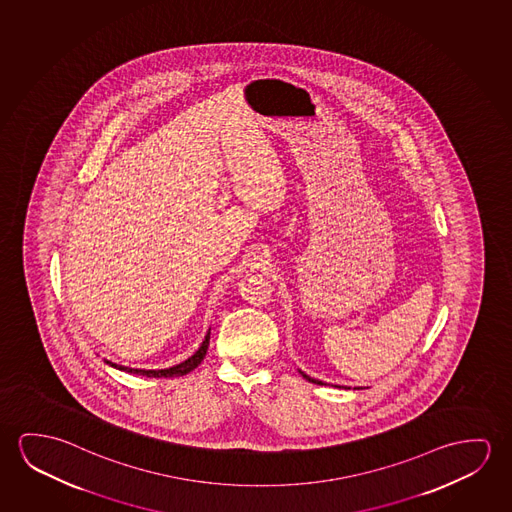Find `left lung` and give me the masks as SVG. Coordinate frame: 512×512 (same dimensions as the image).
Returning <instances> with one entry per match:
<instances>
[{
	"instance_id": "8db88e82",
	"label": "left lung",
	"mask_w": 512,
	"mask_h": 512,
	"mask_svg": "<svg viewBox=\"0 0 512 512\" xmlns=\"http://www.w3.org/2000/svg\"><path fill=\"white\" fill-rule=\"evenodd\" d=\"M299 374H301L303 378L307 379V381H310V383H315V385H324L323 381H319V379L310 378V376H307V374H305V372H301V370H299Z\"/></svg>"
}]
</instances>
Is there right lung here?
I'll list each match as a JSON object with an SVG mask.
<instances>
[{
	"mask_svg": "<svg viewBox=\"0 0 512 512\" xmlns=\"http://www.w3.org/2000/svg\"><path fill=\"white\" fill-rule=\"evenodd\" d=\"M209 339H211V328L205 335L204 342L198 347L197 353L193 356H189L188 360L179 363V365H173L170 369L161 370H145V369H131V367H124V365H117V363L110 362V360H104L110 367H115L118 370H124V372H131V374H140V376H147V378H177V376H184L191 370L197 369L198 365L202 363L207 353V347H209Z\"/></svg>",
	"mask_w": 512,
	"mask_h": 512,
	"instance_id": "1",
	"label": "right lung"
}]
</instances>
